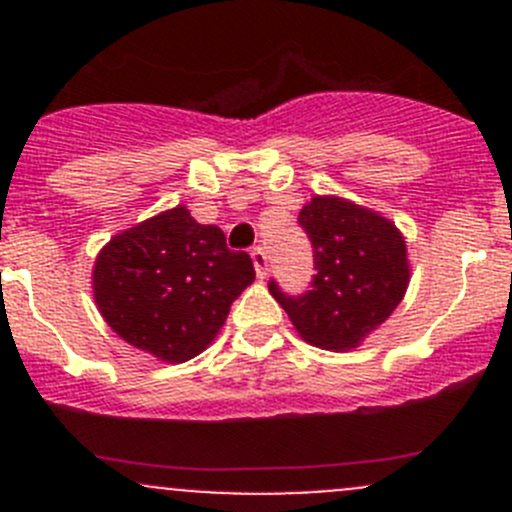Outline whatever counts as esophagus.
Instances as JSON below:
<instances>
[{"instance_id":"obj_1","label":"esophagus","mask_w":512,"mask_h":512,"mask_svg":"<svg viewBox=\"0 0 512 512\" xmlns=\"http://www.w3.org/2000/svg\"><path fill=\"white\" fill-rule=\"evenodd\" d=\"M250 255H252V265H255L257 277H260V280H265V277H267V255H265V250H262V247H255Z\"/></svg>"}]
</instances>
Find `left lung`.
<instances>
[{"instance_id":"8db88e82","label":"left lung","mask_w":512,"mask_h":512,"mask_svg":"<svg viewBox=\"0 0 512 512\" xmlns=\"http://www.w3.org/2000/svg\"><path fill=\"white\" fill-rule=\"evenodd\" d=\"M314 247L312 289L287 297L270 292L307 344L329 352L356 349L391 317L411 280L401 230L376 210L339 195H314L299 210Z\"/></svg>"}]
</instances>
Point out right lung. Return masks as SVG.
Instances as JSON below:
<instances>
[{"mask_svg":"<svg viewBox=\"0 0 512 512\" xmlns=\"http://www.w3.org/2000/svg\"><path fill=\"white\" fill-rule=\"evenodd\" d=\"M252 282L250 255L227 250L223 230L200 225L185 205L113 235L91 272L108 327L165 364L205 352Z\"/></svg>","mask_w":512,"mask_h":512,"instance_id":"1","label":"right lung"}]
</instances>
